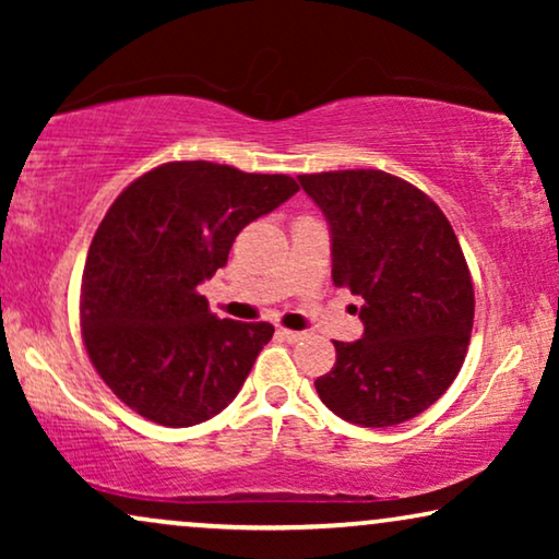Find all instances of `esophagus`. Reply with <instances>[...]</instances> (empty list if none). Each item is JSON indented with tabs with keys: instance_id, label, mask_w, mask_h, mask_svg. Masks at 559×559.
I'll list each match as a JSON object with an SVG mask.
<instances>
[{
	"instance_id": "obj_1",
	"label": "esophagus",
	"mask_w": 559,
	"mask_h": 559,
	"mask_svg": "<svg viewBox=\"0 0 559 559\" xmlns=\"http://www.w3.org/2000/svg\"><path fill=\"white\" fill-rule=\"evenodd\" d=\"M280 338H285L287 343H300L305 338V333H297V331H287V328H280L277 331Z\"/></svg>"
}]
</instances>
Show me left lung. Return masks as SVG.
<instances>
[{"instance_id": "obj_1", "label": "left lung", "mask_w": 559, "mask_h": 559, "mask_svg": "<svg viewBox=\"0 0 559 559\" xmlns=\"http://www.w3.org/2000/svg\"><path fill=\"white\" fill-rule=\"evenodd\" d=\"M331 231L333 282L361 297L364 335L335 343L318 396L346 423L392 427L440 400L461 371L473 282L438 205L381 170L297 175Z\"/></svg>"}]
</instances>
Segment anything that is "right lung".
I'll use <instances>...</instances> for the list:
<instances>
[{
  "instance_id": "right-lung-1",
  "label": "right lung",
  "mask_w": 559,
  "mask_h": 559,
  "mask_svg": "<svg viewBox=\"0 0 559 559\" xmlns=\"http://www.w3.org/2000/svg\"><path fill=\"white\" fill-rule=\"evenodd\" d=\"M297 190L287 175L193 159L144 173L111 203L83 270L81 331L98 377L136 415L190 427L239 394L274 328L218 320L201 285L243 226Z\"/></svg>"
}]
</instances>
